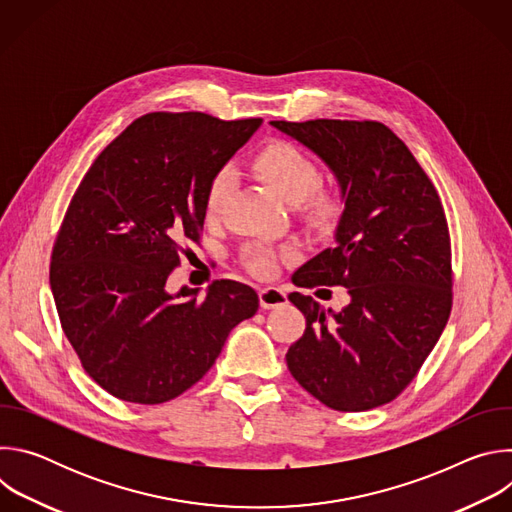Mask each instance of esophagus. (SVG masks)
I'll use <instances>...</instances> for the list:
<instances>
[{"label":"esophagus","instance_id":"esophagus-1","mask_svg":"<svg viewBox=\"0 0 512 512\" xmlns=\"http://www.w3.org/2000/svg\"><path fill=\"white\" fill-rule=\"evenodd\" d=\"M287 302L285 291L279 287H263L259 289V304L263 310H271V308H279Z\"/></svg>","mask_w":512,"mask_h":512}]
</instances>
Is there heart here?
Masks as SVG:
<instances>
[{
	"instance_id": "b5f03b06",
	"label": "heart",
	"mask_w": 512,
	"mask_h": 512,
	"mask_svg": "<svg viewBox=\"0 0 512 512\" xmlns=\"http://www.w3.org/2000/svg\"><path fill=\"white\" fill-rule=\"evenodd\" d=\"M253 170L277 196L294 206L310 229L328 233L340 225L346 212L344 194L338 188L320 186L318 164L296 143L285 139L265 143L253 158ZM231 190V170H218L206 186L204 208L208 218H218L225 212ZM241 261L257 277H269L277 271V253L267 245L243 247Z\"/></svg>"
}]
</instances>
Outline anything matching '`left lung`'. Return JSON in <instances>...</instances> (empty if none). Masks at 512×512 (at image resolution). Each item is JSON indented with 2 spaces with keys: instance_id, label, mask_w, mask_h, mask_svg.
<instances>
[{
  "instance_id": "obj_1",
  "label": "left lung",
  "mask_w": 512,
  "mask_h": 512,
  "mask_svg": "<svg viewBox=\"0 0 512 512\" xmlns=\"http://www.w3.org/2000/svg\"><path fill=\"white\" fill-rule=\"evenodd\" d=\"M336 176L346 212L334 247L304 263L298 287L342 285L350 302L324 310L300 291L306 316L285 360L294 379L336 411L393 401L419 373L452 312V247L437 190L407 145L379 121H271Z\"/></svg>"
}]
</instances>
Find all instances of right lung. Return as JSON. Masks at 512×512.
Returning a JSON list of instances; mask_svg holds the SVG:
<instances>
[{"label":"right lung","mask_w":512,"mask_h":512,"mask_svg":"<svg viewBox=\"0 0 512 512\" xmlns=\"http://www.w3.org/2000/svg\"><path fill=\"white\" fill-rule=\"evenodd\" d=\"M261 119L148 113L93 162L60 225L50 287L87 375L121 401L158 405L198 383L229 332L255 316V289L221 279L206 298L166 281L198 243L210 178Z\"/></svg>","instance_id":"right-lung-1"}]
</instances>
